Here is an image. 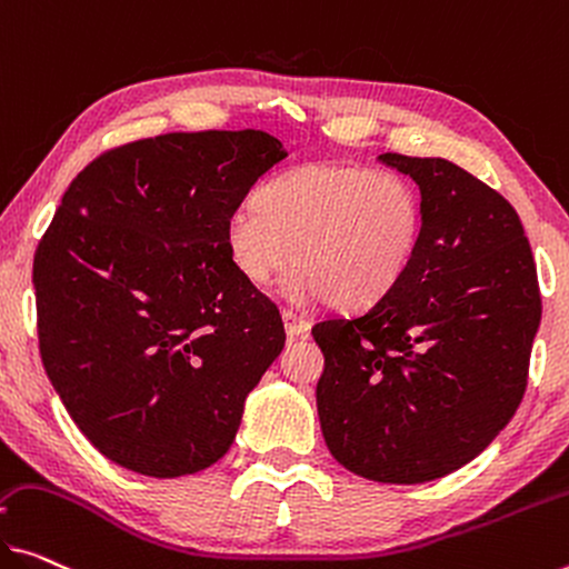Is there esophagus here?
<instances>
[{"instance_id":"obj_1","label":"esophagus","mask_w":569,"mask_h":569,"mask_svg":"<svg viewBox=\"0 0 569 569\" xmlns=\"http://www.w3.org/2000/svg\"><path fill=\"white\" fill-rule=\"evenodd\" d=\"M282 320H284V330H287V338L295 340V338H302L308 336L310 330V322L302 318V315H297L292 310H282Z\"/></svg>"}]
</instances>
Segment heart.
Masks as SVG:
<instances>
[{
    "instance_id": "obj_1",
    "label": "heart",
    "mask_w": 569,
    "mask_h": 569,
    "mask_svg": "<svg viewBox=\"0 0 569 569\" xmlns=\"http://www.w3.org/2000/svg\"><path fill=\"white\" fill-rule=\"evenodd\" d=\"M425 211L415 182L363 164H302L261 182L223 218L226 259L247 284L284 277L292 302L361 310L397 290L417 257Z\"/></svg>"
}]
</instances>
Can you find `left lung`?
<instances>
[{"instance_id": "left-lung-1", "label": "left lung", "mask_w": 569, "mask_h": 569, "mask_svg": "<svg viewBox=\"0 0 569 569\" xmlns=\"http://www.w3.org/2000/svg\"><path fill=\"white\" fill-rule=\"evenodd\" d=\"M379 162L417 182L422 239L395 292L312 328L326 356L315 397L340 466L425 483L480 456L517 412L541 297L509 200L442 157Z\"/></svg>"}]
</instances>
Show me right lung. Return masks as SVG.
Returning <instances> with one entry per match:
<instances>
[{"mask_svg": "<svg viewBox=\"0 0 569 569\" xmlns=\"http://www.w3.org/2000/svg\"><path fill=\"white\" fill-rule=\"evenodd\" d=\"M284 157L259 129L160 134L101 154L60 200L32 264L40 356L117 466L180 478L233 445L284 326L221 229Z\"/></svg>", "mask_w": 569, "mask_h": 569, "instance_id": "add662e5", "label": "right lung"}]
</instances>
